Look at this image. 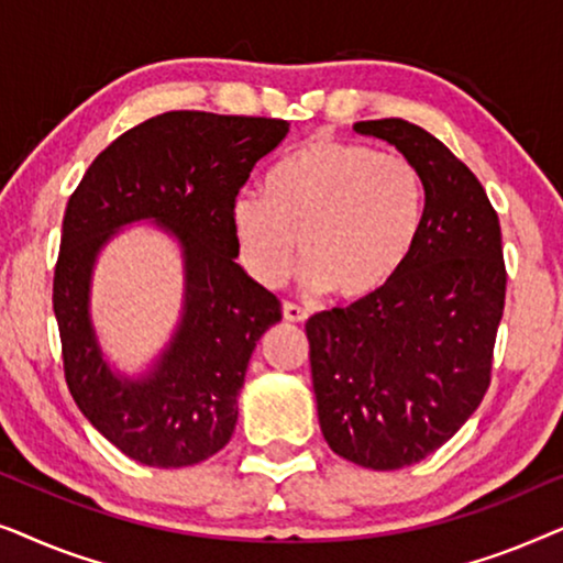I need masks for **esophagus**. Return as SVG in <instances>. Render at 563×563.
Wrapping results in <instances>:
<instances>
[{
	"instance_id": "1",
	"label": "esophagus",
	"mask_w": 563,
	"mask_h": 563,
	"mask_svg": "<svg viewBox=\"0 0 563 563\" xmlns=\"http://www.w3.org/2000/svg\"><path fill=\"white\" fill-rule=\"evenodd\" d=\"M282 318H284V322H305L307 314H305L302 307H297V305H291V302H284Z\"/></svg>"
}]
</instances>
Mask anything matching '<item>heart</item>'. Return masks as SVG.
<instances>
[{
    "instance_id": "b5f03b06",
    "label": "heart",
    "mask_w": 563,
    "mask_h": 563,
    "mask_svg": "<svg viewBox=\"0 0 563 563\" xmlns=\"http://www.w3.org/2000/svg\"><path fill=\"white\" fill-rule=\"evenodd\" d=\"M268 197L230 207L238 256L253 282L279 289L299 256L302 287L345 305L382 295L410 258L422 218L420 179L397 153L312 137L268 176Z\"/></svg>"
}]
</instances>
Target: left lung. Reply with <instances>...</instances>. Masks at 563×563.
Masks as SVG:
<instances>
[{"label":"left lung","mask_w":563,"mask_h":563,"mask_svg":"<svg viewBox=\"0 0 563 563\" xmlns=\"http://www.w3.org/2000/svg\"><path fill=\"white\" fill-rule=\"evenodd\" d=\"M426 191L412 253L368 302L307 320L320 430L338 456L391 472L449 441L489 387L505 310L503 233L479 179L407 120H366Z\"/></svg>","instance_id":"8db88e82"}]
</instances>
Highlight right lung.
<instances>
[{"label":"right lung","instance_id":"add662e5","mask_svg":"<svg viewBox=\"0 0 563 563\" xmlns=\"http://www.w3.org/2000/svg\"><path fill=\"white\" fill-rule=\"evenodd\" d=\"M287 120L164 112L107 145L68 199L53 312L66 384L107 441L158 468L210 459L233 435L251 353L279 299L235 264L230 207ZM151 219L183 251V318L173 341L141 377L114 373L90 322V274L122 227Z\"/></svg>","mask_w":563,"mask_h":563}]
</instances>
